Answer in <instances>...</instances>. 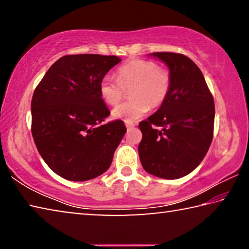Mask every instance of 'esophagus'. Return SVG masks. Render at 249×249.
<instances>
[{
  "instance_id": "34e87169",
  "label": "esophagus",
  "mask_w": 249,
  "mask_h": 249,
  "mask_svg": "<svg viewBox=\"0 0 249 249\" xmlns=\"http://www.w3.org/2000/svg\"><path fill=\"white\" fill-rule=\"evenodd\" d=\"M125 126L127 129H130V128H133L135 125H134V123H132V122H125Z\"/></svg>"
}]
</instances>
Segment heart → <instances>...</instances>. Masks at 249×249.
Segmentation results:
<instances>
[{
	"instance_id": "obj_1",
	"label": "heart",
	"mask_w": 249,
	"mask_h": 249,
	"mask_svg": "<svg viewBox=\"0 0 249 249\" xmlns=\"http://www.w3.org/2000/svg\"><path fill=\"white\" fill-rule=\"evenodd\" d=\"M116 77L105 75L99 90L104 102L112 107L119 104L129 90L130 100L113 109L112 115L117 120L134 122L141 119L149 107H160L169 94L170 74L154 61L134 59L117 69Z\"/></svg>"
}]
</instances>
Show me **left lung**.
Returning a JSON list of instances; mask_svg holds the SVG:
<instances>
[{"mask_svg":"<svg viewBox=\"0 0 249 249\" xmlns=\"http://www.w3.org/2000/svg\"><path fill=\"white\" fill-rule=\"evenodd\" d=\"M169 68V94L158 111L140 123L142 166L162 179H178L200 165L213 140L215 107L203 74L190 58L154 53ZM159 125L161 130H157Z\"/></svg>","mask_w":249,"mask_h":249,"instance_id":"obj_1","label":"left lung"}]
</instances>
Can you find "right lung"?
<instances>
[{"label":"right lung","mask_w":249,"mask_h":249,"mask_svg":"<svg viewBox=\"0 0 249 249\" xmlns=\"http://www.w3.org/2000/svg\"><path fill=\"white\" fill-rule=\"evenodd\" d=\"M120 61L93 53L64 56L34 91V142L44 161L64 179L91 180L111 166L126 127L120 120L102 124L109 111L99 86Z\"/></svg>","instance_id":"add662e5"}]
</instances>
